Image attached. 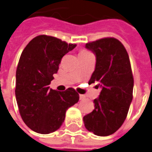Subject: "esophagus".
<instances>
[{
    "mask_svg": "<svg viewBox=\"0 0 152 152\" xmlns=\"http://www.w3.org/2000/svg\"><path fill=\"white\" fill-rule=\"evenodd\" d=\"M80 100H85V99H86V95H84V94H80Z\"/></svg>",
    "mask_w": 152,
    "mask_h": 152,
    "instance_id": "obj_1",
    "label": "esophagus"
}]
</instances>
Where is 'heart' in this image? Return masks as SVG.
Listing matches in <instances>:
<instances>
[{"label":"heart","instance_id":"b5f03b06","mask_svg":"<svg viewBox=\"0 0 152 152\" xmlns=\"http://www.w3.org/2000/svg\"><path fill=\"white\" fill-rule=\"evenodd\" d=\"M82 52H88V51H86V50H83Z\"/></svg>","mask_w":152,"mask_h":152}]
</instances>
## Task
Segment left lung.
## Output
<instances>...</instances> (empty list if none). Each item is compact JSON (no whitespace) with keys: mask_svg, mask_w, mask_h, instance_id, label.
<instances>
[{"mask_svg":"<svg viewBox=\"0 0 152 152\" xmlns=\"http://www.w3.org/2000/svg\"><path fill=\"white\" fill-rule=\"evenodd\" d=\"M96 54V66L89 83L101 87L94 109L84 116L86 128L98 136L114 134L127 117L133 99L134 76L124 45L115 37H104L86 44Z\"/></svg>","mask_w":152,"mask_h":152,"instance_id":"left-lung-1","label":"left lung"}]
</instances>
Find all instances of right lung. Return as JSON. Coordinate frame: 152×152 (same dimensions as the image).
Listing matches in <instances>:
<instances>
[{
    "label": "right lung",
    "instance_id": "add662e5",
    "mask_svg": "<svg viewBox=\"0 0 152 152\" xmlns=\"http://www.w3.org/2000/svg\"><path fill=\"white\" fill-rule=\"evenodd\" d=\"M76 44L47 35L37 36L23 50L16 70L15 96L23 121L31 130L50 134L63 124L66 111L79 101L73 88L50 89L61 59Z\"/></svg>",
    "mask_w": 152,
    "mask_h": 152
}]
</instances>
